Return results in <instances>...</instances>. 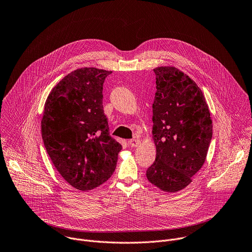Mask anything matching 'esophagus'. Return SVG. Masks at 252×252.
Listing matches in <instances>:
<instances>
[{
	"label": "esophagus",
	"instance_id": "34e87169",
	"mask_svg": "<svg viewBox=\"0 0 252 252\" xmlns=\"http://www.w3.org/2000/svg\"><path fill=\"white\" fill-rule=\"evenodd\" d=\"M128 143H129V146H130V147H132V148H136V147H138V146L140 145V140H139V139L132 138V139H130V140L128 141Z\"/></svg>",
	"mask_w": 252,
	"mask_h": 252
}]
</instances>
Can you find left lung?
Returning a JSON list of instances; mask_svg holds the SVG:
<instances>
[{"mask_svg":"<svg viewBox=\"0 0 252 252\" xmlns=\"http://www.w3.org/2000/svg\"><path fill=\"white\" fill-rule=\"evenodd\" d=\"M157 93L153 103V139L157 158L147 170L149 182L166 192L186 189L202 167L212 137L205 97L184 71L154 68Z\"/></svg>","mask_w":252,"mask_h":252,"instance_id":"obj_1","label":"left lung"}]
</instances>
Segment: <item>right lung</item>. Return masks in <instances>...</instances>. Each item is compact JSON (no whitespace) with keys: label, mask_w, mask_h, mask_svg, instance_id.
I'll list each match as a JSON object with an SVG mask.
<instances>
[{"label":"right lung","mask_w":252,"mask_h":252,"mask_svg":"<svg viewBox=\"0 0 252 252\" xmlns=\"http://www.w3.org/2000/svg\"><path fill=\"white\" fill-rule=\"evenodd\" d=\"M112 70L81 67L51 91L41 122L49 157L64 181L88 191L114 173L123 147L110 135L102 85Z\"/></svg>","instance_id":"right-lung-1"}]
</instances>
